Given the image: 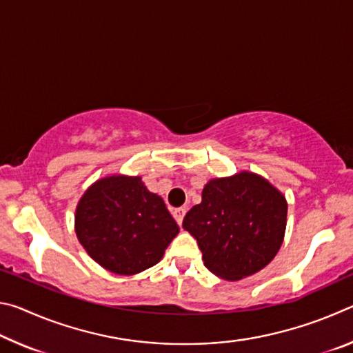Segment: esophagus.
<instances>
[{"instance_id": "obj_1", "label": "esophagus", "mask_w": 353, "mask_h": 353, "mask_svg": "<svg viewBox=\"0 0 353 353\" xmlns=\"http://www.w3.org/2000/svg\"><path fill=\"white\" fill-rule=\"evenodd\" d=\"M185 213H187V210H185L183 207H181V208H176V210L172 212V216H174V219L177 221V224H179V225L182 224V221H183Z\"/></svg>"}]
</instances>
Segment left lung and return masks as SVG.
I'll use <instances>...</instances> for the list:
<instances>
[{"mask_svg":"<svg viewBox=\"0 0 353 353\" xmlns=\"http://www.w3.org/2000/svg\"><path fill=\"white\" fill-rule=\"evenodd\" d=\"M286 213L282 191L260 174L240 171L210 179L182 225L198 241L207 270L234 282L261 271L277 255Z\"/></svg>","mask_w":353,"mask_h":353,"instance_id":"1","label":"left lung"}]
</instances>
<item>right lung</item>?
Instances as JSON below:
<instances>
[{"mask_svg":"<svg viewBox=\"0 0 353 353\" xmlns=\"http://www.w3.org/2000/svg\"><path fill=\"white\" fill-rule=\"evenodd\" d=\"M74 232L87 254L118 276H134L162 260L179 225L140 176L98 179L77 202Z\"/></svg>","mask_w":353,"mask_h":353,"instance_id":"1","label":"right lung"}]
</instances>
